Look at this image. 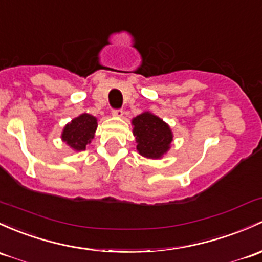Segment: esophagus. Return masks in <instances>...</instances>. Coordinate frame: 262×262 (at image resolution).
Returning <instances> with one entry per match:
<instances>
[{"mask_svg": "<svg viewBox=\"0 0 262 262\" xmlns=\"http://www.w3.org/2000/svg\"><path fill=\"white\" fill-rule=\"evenodd\" d=\"M123 114H124V112H123L122 109L113 110V113H112L113 117H115V118H122V117H123Z\"/></svg>", "mask_w": 262, "mask_h": 262, "instance_id": "obj_1", "label": "esophagus"}]
</instances>
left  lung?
Returning a JSON list of instances; mask_svg holds the SVG:
<instances>
[{"mask_svg":"<svg viewBox=\"0 0 262 262\" xmlns=\"http://www.w3.org/2000/svg\"><path fill=\"white\" fill-rule=\"evenodd\" d=\"M137 150L148 159H161L170 149L173 132L170 126L150 112H143L132 119Z\"/></svg>","mask_w":262,"mask_h":262,"instance_id":"1","label":"left lung"}]
</instances>
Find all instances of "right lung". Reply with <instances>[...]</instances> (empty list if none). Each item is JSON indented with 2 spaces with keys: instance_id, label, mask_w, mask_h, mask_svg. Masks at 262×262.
<instances>
[{
  "instance_id": "obj_1",
  "label": "right lung",
  "mask_w": 262,
  "mask_h": 262,
  "mask_svg": "<svg viewBox=\"0 0 262 262\" xmlns=\"http://www.w3.org/2000/svg\"><path fill=\"white\" fill-rule=\"evenodd\" d=\"M96 128H98V119L94 115L82 113L64 126L61 139L71 149L75 152H81L86 149V145L94 139Z\"/></svg>"
}]
</instances>
